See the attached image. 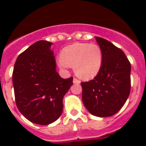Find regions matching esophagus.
<instances>
[{
	"label": "esophagus",
	"instance_id": "34e87169",
	"mask_svg": "<svg viewBox=\"0 0 146 146\" xmlns=\"http://www.w3.org/2000/svg\"><path fill=\"white\" fill-rule=\"evenodd\" d=\"M73 83H75V84H80V80H79L76 78H73Z\"/></svg>",
	"mask_w": 146,
	"mask_h": 146
}]
</instances>
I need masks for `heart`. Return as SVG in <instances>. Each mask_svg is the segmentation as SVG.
Here are the masks:
<instances>
[{
    "mask_svg": "<svg viewBox=\"0 0 146 146\" xmlns=\"http://www.w3.org/2000/svg\"><path fill=\"white\" fill-rule=\"evenodd\" d=\"M103 64L102 48L97 44L77 42L65 47L58 59L61 68L73 66L76 74L84 80H90L98 75Z\"/></svg>",
    "mask_w": 146,
    "mask_h": 146,
    "instance_id": "b5f03b06",
    "label": "heart"
}]
</instances>
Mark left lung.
I'll return each mask as SVG.
<instances>
[{
  "label": "left lung",
  "instance_id": "1",
  "mask_svg": "<svg viewBox=\"0 0 146 146\" xmlns=\"http://www.w3.org/2000/svg\"><path fill=\"white\" fill-rule=\"evenodd\" d=\"M96 38L102 48L103 64L93 80L81 82L82 98L92 115L106 117L117 113L129 97L131 65L121 49L102 38Z\"/></svg>",
  "mask_w": 146,
  "mask_h": 146
}]
</instances>
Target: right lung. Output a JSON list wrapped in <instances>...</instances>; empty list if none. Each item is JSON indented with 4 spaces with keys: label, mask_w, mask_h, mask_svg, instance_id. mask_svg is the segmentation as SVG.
<instances>
[{
    "label": "right lung",
    "mask_w": 146,
    "mask_h": 146,
    "mask_svg": "<svg viewBox=\"0 0 146 146\" xmlns=\"http://www.w3.org/2000/svg\"><path fill=\"white\" fill-rule=\"evenodd\" d=\"M50 43L38 41L18 56L13 71L15 101L20 113L31 122L48 125L60 117L63 98L73 77L63 79L56 71Z\"/></svg>",
    "instance_id": "right-lung-1"
}]
</instances>
